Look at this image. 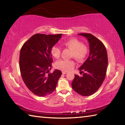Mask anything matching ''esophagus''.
<instances>
[{
	"instance_id": "1",
	"label": "esophagus",
	"mask_w": 125,
	"mask_h": 125,
	"mask_svg": "<svg viewBox=\"0 0 125 125\" xmlns=\"http://www.w3.org/2000/svg\"><path fill=\"white\" fill-rule=\"evenodd\" d=\"M62 73L63 74H67V72H65V71H62Z\"/></svg>"
}]
</instances>
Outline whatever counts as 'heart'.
Segmentation results:
<instances>
[{
	"mask_svg": "<svg viewBox=\"0 0 125 125\" xmlns=\"http://www.w3.org/2000/svg\"><path fill=\"white\" fill-rule=\"evenodd\" d=\"M63 45L72 50V57L80 62L85 60L88 54L87 46L76 39H71L63 42ZM61 48L54 45L51 48V54L54 58H58L61 55ZM75 63L71 60H61L56 63V67L63 71H69L73 69Z\"/></svg>",
	"mask_w": 125,
	"mask_h": 125,
	"instance_id": "1",
	"label": "heart"
}]
</instances>
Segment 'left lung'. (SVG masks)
I'll list each match as a JSON object with an SVG mask.
<instances>
[{
	"mask_svg": "<svg viewBox=\"0 0 125 125\" xmlns=\"http://www.w3.org/2000/svg\"><path fill=\"white\" fill-rule=\"evenodd\" d=\"M78 35L87 39L89 56L79 68L83 76L74 75L72 86L78 94L90 96L99 89L105 79L108 64L107 51L103 42L94 36L85 33Z\"/></svg>",
	"mask_w": 125,
	"mask_h": 125,
	"instance_id": "left-lung-1",
	"label": "left lung"
}]
</instances>
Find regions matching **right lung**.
Instances as JSON below:
<instances>
[{
  "mask_svg": "<svg viewBox=\"0 0 125 125\" xmlns=\"http://www.w3.org/2000/svg\"><path fill=\"white\" fill-rule=\"evenodd\" d=\"M58 35L37 33L23 45L20 50L19 66L25 85L33 94L46 96L56 89L62 72L56 69L52 73L51 48L62 37Z\"/></svg>",
  "mask_w": 125,
  "mask_h": 125,
  "instance_id": "1",
  "label": "right lung"
}]
</instances>
